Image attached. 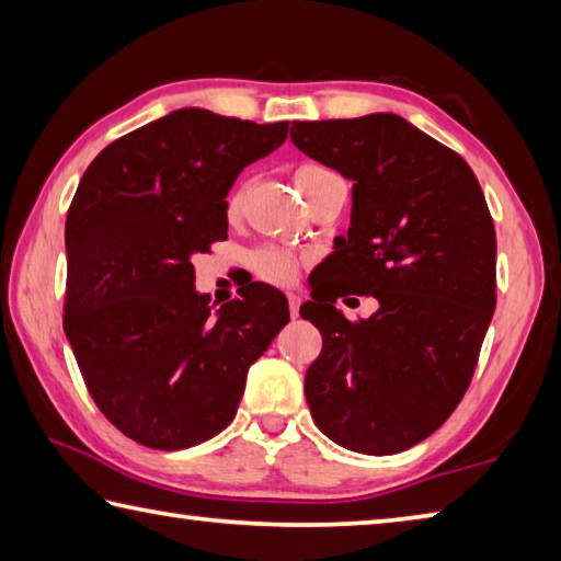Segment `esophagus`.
<instances>
[{"label": "esophagus", "mask_w": 561, "mask_h": 561, "mask_svg": "<svg viewBox=\"0 0 561 561\" xmlns=\"http://www.w3.org/2000/svg\"><path fill=\"white\" fill-rule=\"evenodd\" d=\"M287 301H289V314H291V319H297V317H299L301 299L297 297V294H287Z\"/></svg>", "instance_id": "obj_1"}]
</instances>
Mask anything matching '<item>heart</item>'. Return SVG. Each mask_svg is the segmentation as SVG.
Instances as JSON below:
<instances>
[{"mask_svg": "<svg viewBox=\"0 0 561 561\" xmlns=\"http://www.w3.org/2000/svg\"><path fill=\"white\" fill-rule=\"evenodd\" d=\"M324 175H331V170L319 163H301L297 170H294V183H297L304 201H307L311 185ZM242 205H244V187H237L230 195V201H227V215L237 217L242 210ZM250 264L260 279L272 282V284H289L294 277H297V272L304 264V257L294 254L291 250H284V247L267 244V247H260L257 252H252Z\"/></svg>", "mask_w": 561, "mask_h": 561, "instance_id": "1", "label": "heart"}]
</instances>
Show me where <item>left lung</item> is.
<instances>
[{
    "label": "left lung",
    "mask_w": 561,
    "mask_h": 561,
    "mask_svg": "<svg viewBox=\"0 0 561 561\" xmlns=\"http://www.w3.org/2000/svg\"><path fill=\"white\" fill-rule=\"evenodd\" d=\"M301 153L354 180L348 237L321 264L334 282L299 309L321 331L304 378L311 417L348 450L391 455L428 438L462 401L497 301V240L478 178L393 113L294 121ZM379 299L366 322L333 304Z\"/></svg>",
    "instance_id": "obj_1"
}]
</instances>
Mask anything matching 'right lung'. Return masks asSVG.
Segmentation results:
<instances>
[{"mask_svg": "<svg viewBox=\"0 0 561 561\" xmlns=\"http://www.w3.org/2000/svg\"><path fill=\"white\" fill-rule=\"evenodd\" d=\"M287 128L175 111L103 148L76 190L64 331L93 403L146 448H193L227 428L247 371L289 321L267 284L220 311L193 284L195 254L227 240L237 175Z\"/></svg>", "mask_w": 561, "mask_h": 561, "instance_id": "1", "label": "right lung"}]
</instances>
